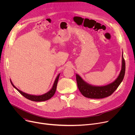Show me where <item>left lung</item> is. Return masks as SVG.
Returning <instances> with one entry per match:
<instances>
[{"label": "left lung", "instance_id": "1", "mask_svg": "<svg viewBox=\"0 0 135 135\" xmlns=\"http://www.w3.org/2000/svg\"><path fill=\"white\" fill-rule=\"evenodd\" d=\"M125 73V62L122 55V68L118 78L113 83L104 86H94L85 82L81 78L76 74L77 85L81 94L89 98H103L110 96L123 81Z\"/></svg>", "mask_w": 135, "mask_h": 135}]
</instances>
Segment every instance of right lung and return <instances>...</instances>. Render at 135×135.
<instances>
[{
	"label": "right lung",
	"instance_id": "add662e5",
	"mask_svg": "<svg viewBox=\"0 0 135 135\" xmlns=\"http://www.w3.org/2000/svg\"><path fill=\"white\" fill-rule=\"evenodd\" d=\"M59 76H60V74L57 75V78H56L52 89L50 90L48 92V93H46L44 95H40V96H34V95H28L27 94H26V93H23V92H22L21 91H20V90H18L17 88H16L15 86L13 85V84H12L11 81H10V82L12 84V85L14 88H15L21 95L23 96L25 98L28 99V100H30L31 101H32L41 102V101H45L48 100L49 99L51 98L54 95L55 92H56V90L57 85V82H58V80H59Z\"/></svg>",
	"mask_w": 135,
	"mask_h": 135
}]
</instances>
